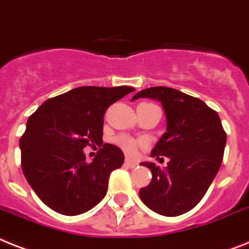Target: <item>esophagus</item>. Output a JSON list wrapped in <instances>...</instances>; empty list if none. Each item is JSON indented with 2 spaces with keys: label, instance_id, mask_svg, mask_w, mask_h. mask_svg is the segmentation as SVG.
Wrapping results in <instances>:
<instances>
[{
  "label": "esophagus",
  "instance_id": "34e87169",
  "mask_svg": "<svg viewBox=\"0 0 249 249\" xmlns=\"http://www.w3.org/2000/svg\"><path fill=\"white\" fill-rule=\"evenodd\" d=\"M125 164L128 167H130V168H135V167L138 166L137 162H134V160H125Z\"/></svg>",
  "mask_w": 249,
  "mask_h": 249
}]
</instances>
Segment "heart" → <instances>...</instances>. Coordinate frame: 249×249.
Listing matches in <instances>:
<instances>
[{
    "mask_svg": "<svg viewBox=\"0 0 249 249\" xmlns=\"http://www.w3.org/2000/svg\"><path fill=\"white\" fill-rule=\"evenodd\" d=\"M115 144L120 148L125 154H128V156H134L137 153L138 148L143 145V142L137 141L134 138H131L130 135L126 134H120L118 137L115 138Z\"/></svg>",
    "mask_w": 249,
    "mask_h": 249,
    "instance_id": "1",
    "label": "heart"
}]
</instances>
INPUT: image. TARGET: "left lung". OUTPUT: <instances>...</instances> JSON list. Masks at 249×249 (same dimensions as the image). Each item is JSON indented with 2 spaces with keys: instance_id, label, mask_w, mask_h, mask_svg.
<instances>
[{
  "instance_id": "1",
  "label": "left lung",
  "mask_w": 249,
  "mask_h": 249,
  "mask_svg": "<svg viewBox=\"0 0 249 249\" xmlns=\"http://www.w3.org/2000/svg\"><path fill=\"white\" fill-rule=\"evenodd\" d=\"M141 97L157 100L163 106L167 130L150 156L170 158L164 170L152 162L141 163L152 171V182L139 191L141 200L157 214H185L199 204L216 176L227 133L218 112L178 89L150 87L131 100Z\"/></svg>"
}]
</instances>
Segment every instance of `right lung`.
<instances>
[{"label":"right lung","instance_id":"right-lung-1","mask_svg":"<svg viewBox=\"0 0 249 249\" xmlns=\"http://www.w3.org/2000/svg\"><path fill=\"white\" fill-rule=\"evenodd\" d=\"M128 86H83L44 102L26 123L20 139L25 178L37 197L63 215L89 212L105 197L110 173L124 163V153L102 144L104 115L133 92ZM102 145L91 164L83 148Z\"/></svg>","mask_w":249,"mask_h":249}]
</instances>
